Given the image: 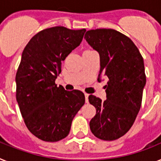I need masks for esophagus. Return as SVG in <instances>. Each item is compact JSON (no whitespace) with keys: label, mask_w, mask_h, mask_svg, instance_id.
Instances as JSON below:
<instances>
[{"label":"esophagus","mask_w":161,"mask_h":161,"mask_svg":"<svg viewBox=\"0 0 161 161\" xmlns=\"http://www.w3.org/2000/svg\"><path fill=\"white\" fill-rule=\"evenodd\" d=\"M85 97H86V103H88L89 102V95L88 94H86V93H85Z\"/></svg>","instance_id":"1"}]
</instances>
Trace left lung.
I'll use <instances>...</instances> for the list:
<instances>
[{"label":"left lung","instance_id":"8db88e82","mask_svg":"<svg viewBox=\"0 0 161 161\" xmlns=\"http://www.w3.org/2000/svg\"><path fill=\"white\" fill-rule=\"evenodd\" d=\"M85 39L99 54V79L108 78L105 100L89 96L96 108L90 130L101 140H116L129 131L141 108L147 81L143 58L134 42L117 30H89Z\"/></svg>","mask_w":161,"mask_h":161}]
</instances>
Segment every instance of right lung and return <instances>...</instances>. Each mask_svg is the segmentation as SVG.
Wrapping results in <instances>:
<instances>
[{
	"instance_id": "1",
	"label": "right lung",
	"mask_w": 161,
	"mask_h": 161,
	"mask_svg": "<svg viewBox=\"0 0 161 161\" xmlns=\"http://www.w3.org/2000/svg\"><path fill=\"white\" fill-rule=\"evenodd\" d=\"M86 30L56 26L43 30L25 46L15 75L16 100L26 127L44 142H58L70 132L85 103V95L67 91L55 80L62 62L77 47Z\"/></svg>"
}]
</instances>
